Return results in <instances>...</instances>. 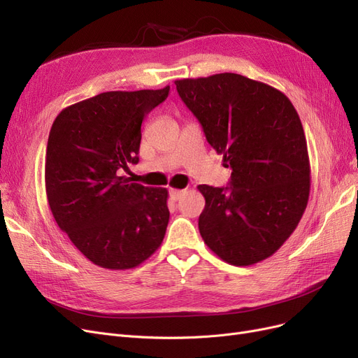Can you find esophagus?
Segmentation results:
<instances>
[{
	"instance_id": "1",
	"label": "esophagus",
	"mask_w": 358,
	"mask_h": 358,
	"mask_svg": "<svg viewBox=\"0 0 358 358\" xmlns=\"http://www.w3.org/2000/svg\"><path fill=\"white\" fill-rule=\"evenodd\" d=\"M184 193H186V190H180V189H171V190H169V194H171V197H172V199H174V201H178Z\"/></svg>"
}]
</instances>
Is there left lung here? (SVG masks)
Returning <instances> with one entry per match:
<instances>
[{
    "label": "left lung",
    "mask_w": 358,
    "mask_h": 358,
    "mask_svg": "<svg viewBox=\"0 0 358 358\" xmlns=\"http://www.w3.org/2000/svg\"><path fill=\"white\" fill-rule=\"evenodd\" d=\"M176 85L233 169L229 187L197 186L203 242L236 267L264 261L289 239L308 203L310 159L298 112L282 91L237 73Z\"/></svg>",
    "instance_id": "8db88e82"
}]
</instances>
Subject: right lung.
Here are the masks:
<instances>
[{"instance_id":"add662e5","label":"right lung","mask_w":358,"mask_h":358,"mask_svg":"<svg viewBox=\"0 0 358 358\" xmlns=\"http://www.w3.org/2000/svg\"><path fill=\"white\" fill-rule=\"evenodd\" d=\"M161 90L108 91L63 109L50 129L45 192L57 226L99 267L129 270L161 246L168 190L121 176L138 162L141 122Z\"/></svg>"}]
</instances>
